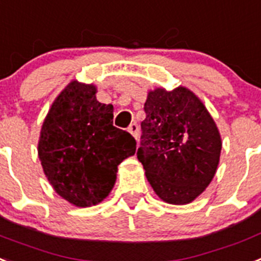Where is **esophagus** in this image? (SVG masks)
Here are the masks:
<instances>
[{
    "label": "esophagus",
    "instance_id": "34e87169",
    "mask_svg": "<svg viewBox=\"0 0 261 261\" xmlns=\"http://www.w3.org/2000/svg\"><path fill=\"white\" fill-rule=\"evenodd\" d=\"M127 131H128L135 139H138V137H139V127H138L137 123H131L130 126H128V128H127Z\"/></svg>",
    "mask_w": 261,
    "mask_h": 261
}]
</instances>
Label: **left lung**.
Here are the masks:
<instances>
[{"label":"left lung","mask_w":261,"mask_h":261,"mask_svg":"<svg viewBox=\"0 0 261 261\" xmlns=\"http://www.w3.org/2000/svg\"><path fill=\"white\" fill-rule=\"evenodd\" d=\"M138 159L155 194L170 204H188L218 170L222 138L204 103L179 86L151 90L144 103Z\"/></svg>","instance_id":"left-lung-1"}]
</instances>
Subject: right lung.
Segmentation results:
<instances>
[{
  "label": "right lung",
  "mask_w": 261,
  "mask_h": 261,
  "mask_svg": "<svg viewBox=\"0 0 261 261\" xmlns=\"http://www.w3.org/2000/svg\"><path fill=\"white\" fill-rule=\"evenodd\" d=\"M94 85L71 81L54 99L41 128L38 158L57 194L76 207L103 200L118 166L137 150L127 131L113 126L114 107L98 102Z\"/></svg>",
  "instance_id": "add662e5"
}]
</instances>
